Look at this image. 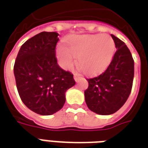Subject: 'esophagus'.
I'll return each mask as SVG.
<instances>
[{"label": "esophagus", "instance_id": "obj_1", "mask_svg": "<svg viewBox=\"0 0 148 148\" xmlns=\"http://www.w3.org/2000/svg\"><path fill=\"white\" fill-rule=\"evenodd\" d=\"M80 78H81V76L79 75V74H77V73L74 74V79H75V81H78Z\"/></svg>", "mask_w": 148, "mask_h": 148}]
</instances>
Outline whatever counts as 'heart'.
I'll use <instances>...</instances> for the list:
<instances>
[{"instance_id":"1","label":"heart","mask_w":148,"mask_h":148,"mask_svg":"<svg viewBox=\"0 0 148 148\" xmlns=\"http://www.w3.org/2000/svg\"><path fill=\"white\" fill-rule=\"evenodd\" d=\"M115 52V43L108 34L76 35L67 39L57 49L58 60L64 69L77 65L87 75H96L108 67Z\"/></svg>"}]
</instances>
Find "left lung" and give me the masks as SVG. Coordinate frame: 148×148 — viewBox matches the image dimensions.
<instances>
[{"label":"left lung","mask_w":148,"mask_h":148,"mask_svg":"<svg viewBox=\"0 0 148 148\" xmlns=\"http://www.w3.org/2000/svg\"><path fill=\"white\" fill-rule=\"evenodd\" d=\"M116 52L104 73L87 79L85 102L90 110L100 115H110L122 106L131 93L134 77V60L125 43L111 34Z\"/></svg>","instance_id":"8db88e82"}]
</instances>
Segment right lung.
Masks as SVG:
<instances>
[{
	"mask_svg": "<svg viewBox=\"0 0 148 148\" xmlns=\"http://www.w3.org/2000/svg\"><path fill=\"white\" fill-rule=\"evenodd\" d=\"M59 34L43 31L26 41L17 54L14 75L24 105L40 115H52L63 107L66 90L73 87V75L58 64Z\"/></svg>",
	"mask_w": 148,
	"mask_h": 148,
	"instance_id": "obj_1",
	"label": "right lung"
}]
</instances>
